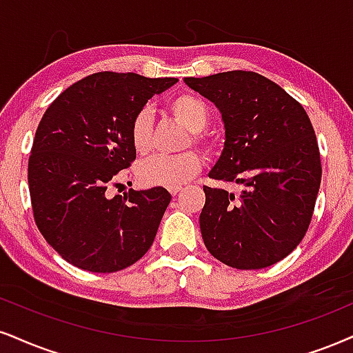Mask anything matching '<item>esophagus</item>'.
I'll use <instances>...</instances> for the list:
<instances>
[{"mask_svg":"<svg viewBox=\"0 0 353 353\" xmlns=\"http://www.w3.org/2000/svg\"><path fill=\"white\" fill-rule=\"evenodd\" d=\"M169 192H171V195H177L181 192V188H169Z\"/></svg>","mask_w":353,"mask_h":353,"instance_id":"34e87169","label":"esophagus"}]
</instances>
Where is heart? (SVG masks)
<instances>
[{
    "label": "heart",
    "instance_id": "1",
    "mask_svg": "<svg viewBox=\"0 0 353 353\" xmlns=\"http://www.w3.org/2000/svg\"><path fill=\"white\" fill-rule=\"evenodd\" d=\"M169 112L174 120L189 130L188 141L203 150H210V138L203 133L210 121L207 105L195 95L176 97L169 103ZM130 141L138 154H148L152 148V120L150 110H141L134 114L130 125ZM201 156L195 151H185L176 156H154L143 161L138 168V179L148 188H179L201 171Z\"/></svg>",
    "mask_w": 353,
    "mask_h": 353
}]
</instances>
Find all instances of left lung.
<instances>
[{
  "instance_id": "1",
  "label": "left lung",
  "mask_w": 353,
  "mask_h": 353,
  "mask_svg": "<svg viewBox=\"0 0 353 353\" xmlns=\"http://www.w3.org/2000/svg\"><path fill=\"white\" fill-rule=\"evenodd\" d=\"M185 83L214 101L225 148L209 177L243 184L240 195L203 185V243L236 270H261L286 258L312 220L322 165L307 113L278 83L230 70Z\"/></svg>"
}]
</instances>
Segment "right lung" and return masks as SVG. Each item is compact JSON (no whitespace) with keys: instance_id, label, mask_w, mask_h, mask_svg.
<instances>
[{"instance_id":"right-lung-1","label":"right lung","mask_w":353,"mask_h":353,"mask_svg":"<svg viewBox=\"0 0 353 353\" xmlns=\"http://www.w3.org/2000/svg\"><path fill=\"white\" fill-rule=\"evenodd\" d=\"M177 82L97 72L55 99L36 130L28 163L34 222L65 261L113 273L150 250L171 194L164 188L113 195L136 159L130 125L156 93Z\"/></svg>"}]
</instances>
